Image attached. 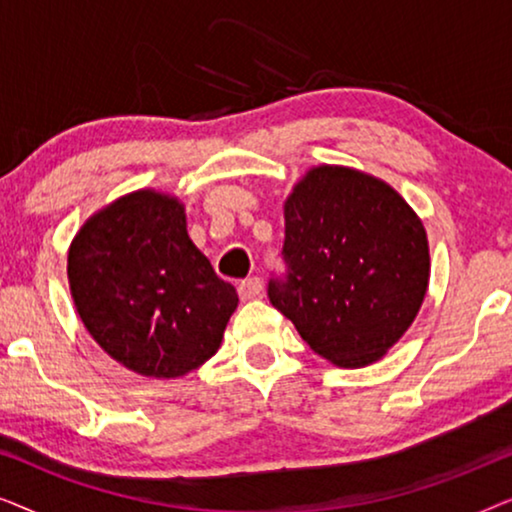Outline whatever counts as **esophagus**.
Here are the masks:
<instances>
[{"label":"esophagus","instance_id":"obj_1","mask_svg":"<svg viewBox=\"0 0 512 512\" xmlns=\"http://www.w3.org/2000/svg\"><path fill=\"white\" fill-rule=\"evenodd\" d=\"M261 291H263V282L258 277L242 279L240 286H237V293H240L242 300H254L256 296H261Z\"/></svg>","mask_w":512,"mask_h":512}]
</instances>
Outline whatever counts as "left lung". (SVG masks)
Returning a JSON list of instances; mask_svg holds the SVG:
<instances>
[{"mask_svg": "<svg viewBox=\"0 0 512 512\" xmlns=\"http://www.w3.org/2000/svg\"><path fill=\"white\" fill-rule=\"evenodd\" d=\"M284 223L286 275L270 279V303L335 366L382 359L429 289L422 219L382 179L319 165L293 186Z\"/></svg>", "mask_w": 512, "mask_h": 512, "instance_id": "left-lung-1", "label": "left lung"}]
</instances>
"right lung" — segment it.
Instances as JSON below:
<instances>
[{"label":"right lung","mask_w":512,"mask_h":512,"mask_svg":"<svg viewBox=\"0 0 512 512\" xmlns=\"http://www.w3.org/2000/svg\"><path fill=\"white\" fill-rule=\"evenodd\" d=\"M67 277L93 340L132 373L172 380L221 347L237 307L233 284L186 230L184 205L151 188L90 216L72 240Z\"/></svg>","instance_id":"obj_1"}]
</instances>
